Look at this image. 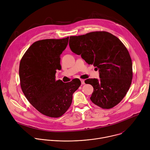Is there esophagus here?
Returning <instances> with one entry per match:
<instances>
[{
  "label": "esophagus",
  "instance_id": "1",
  "mask_svg": "<svg viewBox=\"0 0 150 150\" xmlns=\"http://www.w3.org/2000/svg\"><path fill=\"white\" fill-rule=\"evenodd\" d=\"M81 85H85V80L83 79H81Z\"/></svg>",
  "mask_w": 150,
  "mask_h": 150
}]
</instances>
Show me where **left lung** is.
I'll use <instances>...</instances> for the list:
<instances>
[{"label": "left lung", "mask_w": 150, "mask_h": 150, "mask_svg": "<svg viewBox=\"0 0 150 150\" xmlns=\"http://www.w3.org/2000/svg\"><path fill=\"white\" fill-rule=\"evenodd\" d=\"M69 46L73 52L81 55L99 70V80L85 81L93 88L92 102L103 109L117 105L126 95L133 77L132 59L124 44L111 33L102 31L70 36Z\"/></svg>", "instance_id": "left-lung-1"}]
</instances>
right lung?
I'll list each match as a JSON object with an SVG mask.
<instances>
[{
	"label": "right lung",
	"instance_id": "add662e5",
	"mask_svg": "<svg viewBox=\"0 0 150 150\" xmlns=\"http://www.w3.org/2000/svg\"><path fill=\"white\" fill-rule=\"evenodd\" d=\"M69 37L48 39L33 43L23 56L19 67L20 85L28 102L38 111L50 117H59L70 107L73 93L81 81L56 80L61 70L60 55L68 45Z\"/></svg>",
	"mask_w": 150,
	"mask_h": 150
}]
</instances>
